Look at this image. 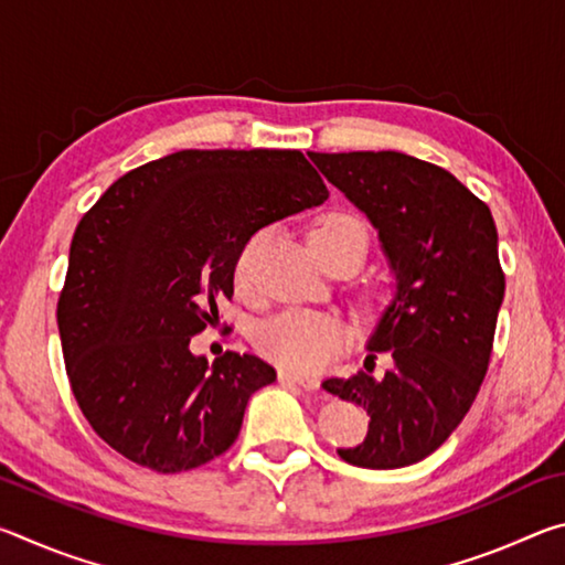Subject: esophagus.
Segmentation results:
<instances>
[{
	"label": "esophagus",
	"mask_w": 565,
	"mask_h": 565,
	"mask_svg": "<svg viewBox=\"0 0 565 565\" xmlns=\"http://www.w3.org/2000/svg\"><path fill=\"white\" fill-rule=\"evenodd\" d=\"M279 381L281 384H296L306 391H317L319 388V379L313 376H299V374H291V371H279Z\"/></svg>",
	"instance_id": "1"
}]
</instances>
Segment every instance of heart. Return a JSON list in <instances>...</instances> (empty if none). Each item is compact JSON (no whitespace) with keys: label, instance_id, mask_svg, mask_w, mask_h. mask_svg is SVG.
Listing matches in <instances>:
<instances>
[{"label":"heart","instance_id":"heart-1","mask_svg":"<svg viewBox=\"0 0 565 565\" xmlns=\"http://www.w3.org/2000/svg\"><path fill=\"white\" fill-rule=\"evenodd\" d=\"M269 238V232L252 234L238 248L234 262V284L238 291L248 294L256 281V259ZM311 252L327 266L333 259L356 262L361 266L369 254V232L356 216L331 212L321 218L311 232ZM256 349L266 359L279 363L286 371L296 374H317L327 369L331 361H337L339 353L347 347V331L337 319L327 313L313 311H284L276 313L269 321H264L256 329Z\"/></svg>","mask_w":565,"mask_h":565}]
</instances>
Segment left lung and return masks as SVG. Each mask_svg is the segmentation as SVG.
Returning <instances> with one entry per match:
<instances>
[{"instance_id": "1", "label": "left lung", "mask_w": 565, "mask_h": 565, "mask_svg": "<svg viewBox=\"0 0 565 565\" xmlns=\"http://www.w3.org/2000/svg\"><path fill=\"white\" fill-rule=\"evenodd\" d=\"M309 157L379 228L396 276L366 371L321 384L371 416L366 438L339 456L379 471L418 463L456 431L489 371L505 291L491 209L446 169L401 151ZM379 352L392 361L384 377L373 376Z\"/></svg>"}]
</instances>
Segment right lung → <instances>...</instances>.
<instances>
[{"label":"right lung","instance_id":"obj_1","mask_svg":"<svg viewBox=\"0 0 565 565\" xmlns=\"http://www.w3.org/2000/svg\"><path fill=\"white\" fill-rule=\"evenodd\" d=\"M329 199L296 149H184L137 167L76 226L56 303L66 376L114 451L157 473L209 463L236 441L269 363L189 341L232 299L238 248Z\"/></svg>","mask_w":565,"mask_h":565}]
</instances>
